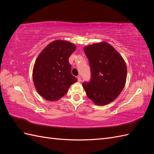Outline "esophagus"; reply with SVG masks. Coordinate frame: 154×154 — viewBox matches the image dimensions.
I'll return each instance as SVG.
<instances>
[{
  "instance_id": "obj_1",
  "label": "esophagus",
  "mask_w": 154,
  "mask_h": 154,
  "mask_svg": "<svg viewBox=\"0 0 154 154\" xmlns=\"http://www.w3.org/2000/svg\"><path fill=\"white\" fill-rule=\"evenodd\" d=\"M78 81L79 82H80L81 81H82V79H81V77L79 76H78Z\"/></svg>"
}]
</instances>
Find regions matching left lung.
I'll return each mask as SVG.
<instances>
[{
  "label": "left lung",
  "mask_w": 154,
  "mask_h": 154,
  "mask_svg": "<svg viewBox=\"0 0 154 154\" xmlns=\"http://www.w3.org/2000/svg\"><path fill=\"white\" fill-rule=\"evenodd\" d=\"M83 50L91 71V81L82 83L86 94L97 105L109 104L123 89L127 65L122 55L105 42L86 46Z\"/></svg>",
  "instance_id": "left-lung-1"
}]
</instances>
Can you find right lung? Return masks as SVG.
Masks as SVG:
<instances>
[{"label":"right lung","mask_w":154,"mask_h":154,"mask_svg":"<svg viewBox=\"0 0 154 154\" xmlns=\"http://www.w3.org/2000/svg\"><path fill=\"white\" fill-rule=\"evenodd\" d=\"M76 45L57 40L48 44L37 57L32 69V80L36 90L46 100L58 101L78 81L72 75L69 58Z\"/></svg>","instance_id":"add662e5"}]
</instances>
